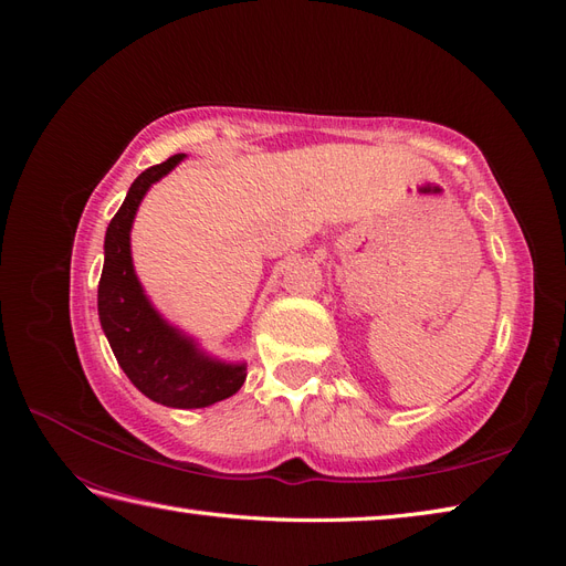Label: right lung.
Masks as SVG:
<instances>
[{
	"mask_svg": "<svg viewBox=\"0 0 566 566\" xmlns=\"http://www.w3.org/2000/svg\"><path fill=\"white\" fill-rule=\"evenodd\" d=\"M184 160V153L148 167L134 179L106 231V260L98 281V318L119 368L148 399L172 408H202L243 387L245 366L202 356L158 316L136 281L129 252L132 221L142 198Z\"/></svg>",
	"mask_w": 566,
	"mask_h": 566,
	"instance_id": "add662e5",
	"label": "right lung"
}]
</instances>
